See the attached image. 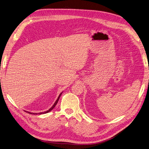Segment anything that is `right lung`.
I'll list each match as a JSON object with an SVG mask.
<instances>
[{"label": "right lung", "mask_w": 149, "mask_h": 149, "mask_svg": "<svg viewBox=\"0 0 149 149\" xmlns=\"http://www.w3.org/2000/svg\"><path fill=\"white\" fill-rule=\"evenodd\" d=\"M62 93H62H61V94L59 95V97H58V98H57V100L56 101V102L54 103V104L52 105V107L49 109V110H47V111H45V112H41V113H30V112H28V111H26V112H27V113H30V114H45V113H48V112H49V111H51V110L53 109L54 107H55V106L56 105V104L57 103V102H58V101H59V98H60V97H61V94Z\"/></svg>", "instance_id": "right-lung-1"}]
</instances>
